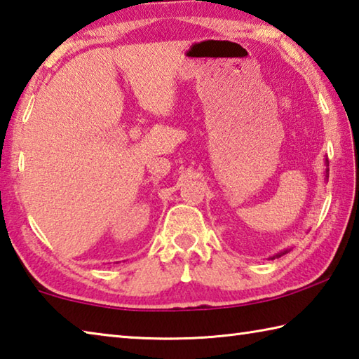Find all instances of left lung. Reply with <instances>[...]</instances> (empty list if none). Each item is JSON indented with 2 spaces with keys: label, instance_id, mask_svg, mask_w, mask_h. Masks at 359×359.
I'll return each instance as SVG.
<instances>
[{
  "label": "left lung",
  "instance_id": "obj_1",
  "mask_svg": "<svg viewBox=\"0 0 359 359\" xmlns=\"http://www.w3.org/2000/svg\"><path fill=\"white\" fill-rule=\"evenodd\" d=\"M327 161H328V160H327ZM327 166H328V165H327ZM327 174H328V169H327ZM289 251H290V250H284V251H281V252H278V254H276V256H273V257H270V259H275V257H281V256H284V254H285V252H289Z\"/></svg>",
  "mask_w": 359,
  "mask_h": 359
}]
</instances>
